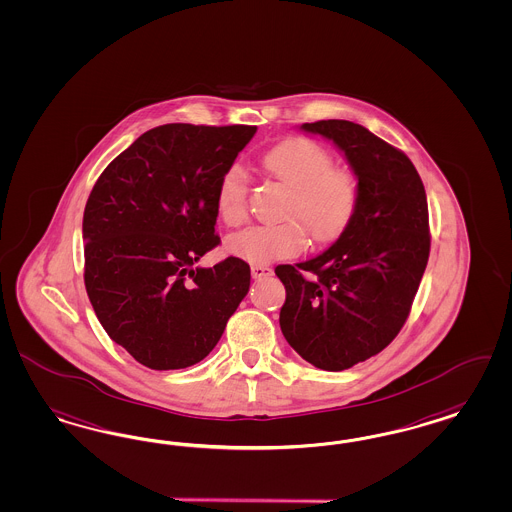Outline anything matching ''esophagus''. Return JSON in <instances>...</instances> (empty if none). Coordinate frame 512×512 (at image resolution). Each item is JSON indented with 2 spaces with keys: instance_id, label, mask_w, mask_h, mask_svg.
<instances>
[{
  "instance_id": "obj_1",
  "label": "esophagus",
  "mask_w": 512,
  "mask_h": 512,
  "mask_svg": "<svg viewBox=\"0 0 512 512\" xmlns=\"http://www.w3.org/2000/svg\"><path fill=\"white\" fill-rule=\"evenodd\" d=\"M250 271H252V277L254 279H262V277H269L271 273H273V269L269 267V265L264 264H254L250 267Z\"/></svg>"
}]
</instances>
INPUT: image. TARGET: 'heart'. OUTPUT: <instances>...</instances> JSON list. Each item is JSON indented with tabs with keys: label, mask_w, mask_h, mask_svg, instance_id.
Here are the masks:
<instances>
[{
	"label": "heart",
	"mask_w": 512,
	"mask_h": 512,
	"mask_svg": "<svg viewBox=\"0 0 512 512\" xmlns=\"http://www.w3.org/2000/svg\"><path fill=\"white\" fill-rule=\"evenodd\" d=\"M265 169L284 182L290 197L284 205V220L271 226H252L228 237L226 250L250 264L286 260L302 252L307 233L319 241H336L351 226L359 207V186L353 174L336 169L332 155L309 138H286L264 153ZM220 220L237 228L248 218L247 172L231 165L222 174L216 191ZM296 217L300 225L291 218Z\"/></svg>",
	"instance_id": "b5f03b06"
}]
</instances>
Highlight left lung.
<instances>
[{
    "mask_svg": "<svg viewBox=\"0 0 512 512\" xmlns=\"http://www.w3.org/2000/svg\"><path fill=\"white\" fill-rule=\"evenodd\" d=\"M345 153L359 207L340 239L313 260L277 265L286 288L281 330L313 366L340 372L383 351L410 315L429 260V209L408 155L345 119L303 123Z\"/></svg>",
    "mask_w": 512,
    "mask_h": 512,
    "instance_id": "1",
    "label": "left lung"
}]
</instances>
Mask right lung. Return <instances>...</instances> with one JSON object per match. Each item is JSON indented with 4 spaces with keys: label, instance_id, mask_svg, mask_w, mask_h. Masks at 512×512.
<instances>
[{
    "label": "right lung",
    "instance_id": "add662e5",
    "mask_svg": "<svg viewBox=\"0 0 512 512\" xmlns=\"http://www.w3.org/2000/svg\"><path fill=\"white\" fill-rule=\"evenodd\" d=\"M256 133L250 125L169 123L136 138L104 169L83 212L85 288L108 336L152 370L205 359L250 286L220 245L216 191Z\"/></svg>",
    "mask_w": 512,
    "mask_h": 512
}]
</instances>
